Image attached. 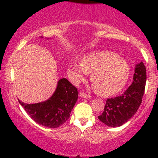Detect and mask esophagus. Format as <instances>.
I'll list each match as a JSON object with an SVG mask.
<instances>
[{
  "label": "esophagus",
  "instance_id": "esophagus-1",
  "mask_svg": "<svg viewBox=\"0 0 158 158\" xmlns=\"http://www.w3.org/2000/svg\"><path fill=\"white\" fill-rule=\"evenodd\" d=\"M79 95H80L81 97H83V98H90V97H91L89 95H88L87 93H85L84 92H81V93H79Z\"/></svg>",
  "mask_w": 158,
  "mask_h": 158
}]
</instances>
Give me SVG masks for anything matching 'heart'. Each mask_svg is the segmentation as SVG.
I'll return each mask as SVG.
<instances>
[{
    "label": "heart",
    "instance_id": "b5f03b06",
    "mask_svg": "<svg viewBox=\"0 0 158 158\" xmlns=\"http://www.w3.org/2000/svg\"><path fill=\"white\" fill-rule=\"evenodd\" d=\"M69 73L76 81H81L85 75L92 73L91 82L95 91L103 96H111L126 85L130 69L128 64L115 53L100 51L86 55L81 65L72 64Z\"/></svg>",
    "mask_w": 158,
    "mask_h": 158
}]
</instances>
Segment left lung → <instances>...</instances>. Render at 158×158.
Returning <instances> with one entry per match:
<instances>
[{
  "instance_id": "8db88e82",
  "label": "left lung",
  "mask_w": 158,
  "mask_h": 158,
  "mask_svg": "<svg viewBox=\"0 0 158 158\" xmlns=\"http://www.w3.org/2000/svg\"><path fill=\"white\" fill-rule=\"evenodd\" d=\"M146 81L144 63L136 65L133 82L123 94L106 100L104 109L98 118L108 127H120L135 115L142 103Z\"/></svg>"
}]
</instances>
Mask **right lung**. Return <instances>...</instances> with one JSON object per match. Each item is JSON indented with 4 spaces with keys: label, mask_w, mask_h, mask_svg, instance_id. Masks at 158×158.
I'll list each match as a JSON object with an SVG mask.
<instances>
[{
    "label": "right lung",
    "mask_w": 158,
    "mask_h": 158,
    "mask_svg": "<svg viewBox=\"0 0 158 158\" xmlns=\"http://www.w3.org/2000/svg\"><path fill=\"white\" fill-rule=\"evenodd\" d=\"M77 98V89L67 79L62 78L58 81L53 96L47 101L28 104L19 100V103L37 123L47 127L56 128L69 118Z\"/></svg>",
    "instance_id": "1"
}]
</instances>
